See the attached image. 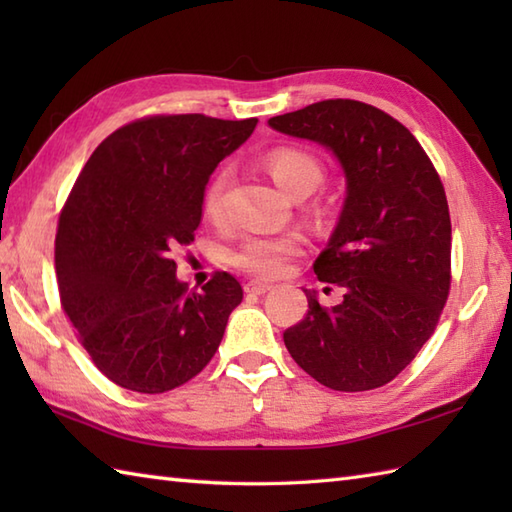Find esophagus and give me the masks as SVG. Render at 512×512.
Segmentation results:
<instances>
[{
  "label": "esophagus",
  "instance_id": "obj_1",
  "mask_svg": "<svg viewBox=\"0 0 512 512\" xmlns=\"http://www.w3.org/2000/svg\"><path fill=\"white\" fill-rule=\"evenodd\" d=\"M244 290L248 292V295H264V292L270 290V284H266V281L253 279V281H248V284L244 286Z\"/></svg>",
  "mask_w": 512,
  "mask_h": 512
}]
</instances>
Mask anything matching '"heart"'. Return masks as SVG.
I'll return each instance as SVG.
<instances>
[{
  "label": "heart",
  "instance_id": "b5f03b06",
  "mask_svg": "<svg viewBox=\"0 0 512 512\" xmlns=\"http://www.w3.org/2000/svg\"><path fill=\"white\" fill-rule=\"evenodd\" d=\"M264 167L281 189L292 198H306L323 180L321 162L310 151L299 147L270 149L264 158ZM226 187V173H215L202 193V211L209 220L222 217V198ZM303 253V239L297 233L281 235H248L239 244L231 264L244 273L257 277H277L284 273L292 259Z\"/></svg>",
  "mask_w": 512,
  "mask_h": 512
}]
</instances>
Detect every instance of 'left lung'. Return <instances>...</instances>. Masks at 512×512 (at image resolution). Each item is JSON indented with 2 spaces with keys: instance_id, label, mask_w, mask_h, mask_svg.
<instances>
[{
  "instance_id": "obj_1",
  "label": "left lung",
  "mask_w": 512,
  "mask_h": 512,
  "mask_svg": "<svg viewBox=\"0 0 512 512\" xmlns=\"http://www.w3.org/2000/svg\"><path fill=\"white\" fill-rule=\"evenodd\" d=\"M268 125L332 149L347 180L341 220L314 262L319 281L339 286L343 301L325 308L303 290L308 312L284 343L325 387H383L431 339L449 299L451 215L442 180L409 129L374 105L328 99Z\"/></svg>"
}]
</instances>
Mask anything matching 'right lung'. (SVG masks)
<instances>
[{
    "label": "right lung",
    "instance_id": "right-lung-1",
    "mask_svg": "<svg viewBox=\"0 0 512 512\" xmlns=\"http://www.w3.org/2000/svg\"><path fill=\"white\" fill-rule=\"evenodd\" d=\"M257 118L156 114L94 149L65 200L54 268L61 308L99 372L118 387L162 394L198 376L220 347L244 290L215 273L202 292L176 279L217 162Z\"/></svg>",
    "mask_w": 512,
    "mask_h": 512
}]
</instances>
